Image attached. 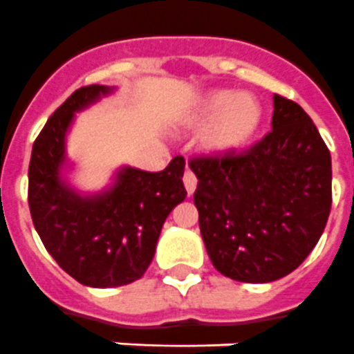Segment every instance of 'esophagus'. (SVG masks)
<instances>
[{
  "label": "esophagus",
  "instance_id": "34e87169",
  "mask_svg": "<svg viewBox=\"0 0 354 354\" xmlns=\"http://www.w3.org/2000/svg\"><path fill=\"white\" fill-rule=\"evenodd\" d=\"M183 185H185L187 194H189V196H191L192 192L196 191V185H198V180H196L194 172H192L191 169H187L185 174H183Z\"/></svg>",
  "mask_w": 354,
  "mask_h": 354
}]
</instances>
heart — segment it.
Returning a JSON list of instances; mask_svg holds the SVG:
<instances>
[{"mask_svg": "<svg viewBox=\"0 0 354 354\" xmlns=\"http://www.w3.org/2000/svg\"><path fill=\"white\" fill-rule=\"evenodd\" d=\"M259 102L248 93L212 90L205 93L185 118L187 129H200V149L214 158L239 153L261 126Z\"/></svg>", "mask_w": 354, "mask_h": 354, "instance_id": "obj_1", "label": "heart"}]
</instances>
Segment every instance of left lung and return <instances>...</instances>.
Segmentation results:
<instances>
[{"instance_id": "left-lung-1", "label": "left lung", "mask_w": 354, "mask_h": 354, "mask_svg": "<svg viewBox=\"0 0 354 354\" xmlns=\"http://www.w3.org/2000/svg\"><path fill=\"white\" fill-rule=\"evenodd\" d=\"M189 165L205 248L225 277L272 283L319 243L331 210V154L293 100L273 95L272 131L246 153Z\"/></svg>"}]
</instances>
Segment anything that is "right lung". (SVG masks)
<instances>
[{
    "mask_svg": "<svg viewBox=\"0 0 354 354\" xmlns=\"http://www.w3.org/2000/svg\"><path fill=\"white\" fill-rule=\"evenodd\" d=\"M115 91L84 86L48 118L35 138L28 167V205L44 248L68 275L84 286L115 288L149 268L167 216L185 200V160L172 158L160 172L122 165L97 192L70 183L66 140L75 113Z\"/></svg>",
    "mask_w": 354,
    "mask_h": 354,
    "instance_id": "add662e5",
    "label": "right lung"
}]
</instances>
